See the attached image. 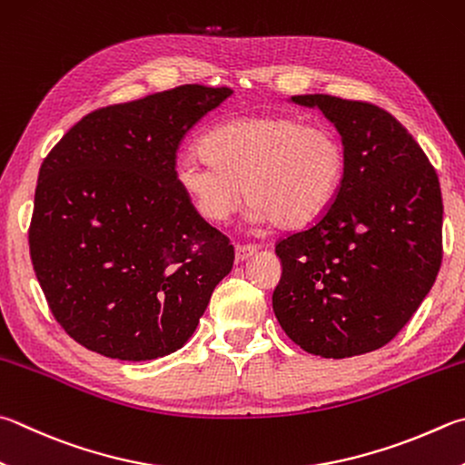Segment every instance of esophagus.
<instances>
[{"mask_svg": "<svg viewBox=\"0 0 465 465\" xmlns=\"http://www.w3.org/2000/svg\"><path fill=\"white\" fill-rule=\"evenodd\" d=\"M258 250L260 248L254 246V243H243V246H235V260H238V262L248 260L250 256H254Z\"/></svg>", "mask_w": 465, "mask_h": 465, "instance_id": "esophagus-1", "label": "esophagus"}]
</instances>
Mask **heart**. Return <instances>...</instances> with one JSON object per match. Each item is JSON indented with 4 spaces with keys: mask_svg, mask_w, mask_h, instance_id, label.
Masks as SVG:
<instances>
[{
    "mask_svg": "<svg viewBox=\"0 0 465 465\" xmlns=\"http://www.w3.org/2000/svg\"><path fill=\"white\" fill-rule=\"evenodd\" d=\"M201 152L205 159L176 160L174 181L209 223L227 222L243 195L254 223L301 230L333 205L348 171V154L333 130L289 115L215 125L201 140Z\"/></svg>",
    "mask_w": 465,
    "mask_h": 465,
    "instance_id": "heart-1",
    "label": "heart"
}]
</instances>
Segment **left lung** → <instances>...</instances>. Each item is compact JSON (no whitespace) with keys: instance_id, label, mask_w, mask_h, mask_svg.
Wrapping results in <instances>:
<instances>
[{"instance_id":"8db88e82","label":"left lung","mask_w":465,"mask_h":465,"mask_svg":"<svg viewBox=\"0 0 465 465\" xmlns=\"http://www.w3.org/2000/svg\"><path fill=\"white\" fill-rule=\"evenodd\" d=\"M340 132L348 171L333 205L276 243L278 323L302 350L351 358L409 323L441 266L443 201L435 168L384 109L331 95H294Z\"/></svg>"}]
</instances>
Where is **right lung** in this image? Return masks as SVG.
I'll use <instances>...</instances> for the list:
<instances>
[{"instance_id": "obj_1", "label": "right lung", "mask_w": 465, "mask_h": 465, "mask_svg": "<svg viewBox=\"0 0 465 465\" xmlns=\"http://www.w3.org/2000/svg\"><path fill=\"white\" fill-rule=\"evenodd\" d=\"M230 87L183 85L83 117L40 166L30 256L54 319L105 358L181 350L233 246L174 181L176 150Z\"/></svg>"}]
</instances>
